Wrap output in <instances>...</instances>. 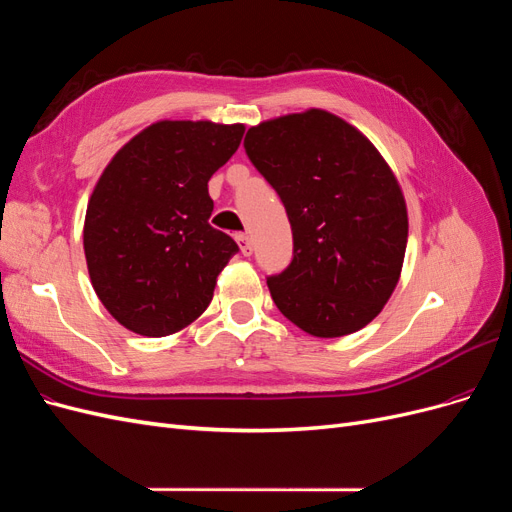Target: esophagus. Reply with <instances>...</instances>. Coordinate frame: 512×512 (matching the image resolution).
Instances as JSON below:
<instances>
[{"mask_svg": "<svg viewBox=\"0 0 512 512\" xmlns=\"http://www.w3.org/2000/svg\"><path fill=\"white\" fill-rule=\"evenodd\" d=\"M237 241H239V247H241V252H243V256H252V252H254V245H252V239L247 237V235H239L237 237Z\"/></svg>", "mask_w": 512, "mask_h": 512, "instance_id": "obj_1", "label": "esophagus"}]
</instances>
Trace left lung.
Instances as JSON below:
<instances>
[{"instance_id": "left-lung-1", "label": "left lung", "mask_w": 512, "mask_h": 512, "mask_svg": "<svg viewBox=\"0 0 512 512\" xmlns=\"http://www.w3.org/2000/svg\"><path fill=\"white\" fill-rule=\"evenodd\" d=\"M245 151L286 207L294 256L267 284L277 309L314 337L374 320L399 282L408 209L369 138L322 108L262 121Z\"/></svg>"}]
</instances>
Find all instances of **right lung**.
<instances>
[{
    "label": "right lung",
    "instance_id": "add662e5",
    "mask_svg": "<svg viewBox=\"0 0 512 512\" xmlns=\"http://www.w3.org/2000/svg\"><path fill=\"white\" fill-rule=\"evenodd\" d=\"M243 132V123L162 119L102 170L87 203L83 247L91 286L121 327L173 335L211 303L239 247L209 224L207 183Z\"/></svg>",
    "mask_w": 512,
    "mask_h": 512
}]
</instances>
